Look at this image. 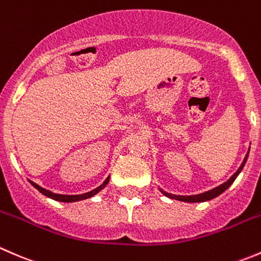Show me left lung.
<instances>
[{"label":"left lung","instance_id":"obj_1","mask_svg":"<svg viewBox=\"0 0 261 261\" xmlns=\"http://www.w3.org/2000/svg\"><path fill=\"white\" fill-rule=\"evenodd\" d=\"M250 151V149H249ZM247 157H249V152L246 153V156H245L244 161H242L241 166L239 167V170H237L236 172H234L233 175H232L231 177H229L228 180H227L226 182H223L222 185H219V187L215 188V189L212 190H208V192L205 193H202V194H197V195H175V194H170V193H166L164 192V190H161V193L164 195H166V197L171 198V199H176V200H181V202H188V203H199V202H207V200H211L213 199V198L218 197L219 194H222V193L224 192L226 189H228L229 185L232 184V182L234 181V179H236L237 176H239V174L241 172V170L244 169L245 164H246V160Z\"/></svg>","mask_w":261,"mask_h":261}]
</instances>
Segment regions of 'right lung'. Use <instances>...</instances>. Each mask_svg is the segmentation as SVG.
Returning a JSON list of instances; mask_svg holds the SVG:
<instances>
[{"label": "right lung", "instance_id": "obj_1", "mask_svg": "<svg viewBox=\"0 0 261 261\" xmlns=\"http://www.w3.org/2000/svg\"><path fill=\"white\" fill-rule=\"evenodd\" d=\"M29 181H30V180H29ZM108 182H109V177H108V179L105 180V181L102 182V184L100 185V187H97L96 189L91 190V192H89V193H85V194H79V195H63V194H56V193H51L50 190H46V189H44V188L39 187V185L35 184L34 181H30V184H32L33 187L35 188V189L39 190V192L42 193V194L45 195V197L51 198V199H54V200H58V202H63V203H72V202H79V200H84V199H87V198L94 197L95 194H97V193H99L100 190H102V189H104L105 187H107Z\"/></svg>", "mask_w": 261, "mask_h": 261}]
</instances>
